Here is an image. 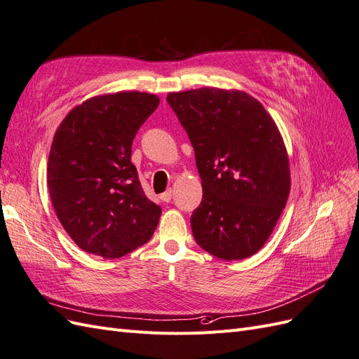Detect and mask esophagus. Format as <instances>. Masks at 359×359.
Returning a JSON list of instances; mask_svg holds the SVG:
<instances>
[{
	"instance_id": "obj_1",
	"label": "esophagus",
	"mask_w": 359,
	"mask_h": 359,
	"mask_svg": "<svg viewBox=\"0 0 359 359\" xmlns=\"http://www.w3.org/2000/svg\"><path fill=\"white\" fill-rule=\"evenodd\" d=\"M172 196H173V191H172V190H166L165 193H161V196H160V199H161L163 202H170Z\"/></svg>"
}]
</instances>
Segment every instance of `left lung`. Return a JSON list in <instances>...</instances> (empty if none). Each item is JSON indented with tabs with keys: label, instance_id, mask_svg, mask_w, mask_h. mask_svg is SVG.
Returning a JSON list of instances; mask_svg holds the SVG:
<instances>
[{
	"label": "left lung",
	"instance_id": "8db88e82",
	"mask_svg": "<svg viewBox=\"0 0 359 359\" xmlns=\"http://www.w3.org/2000/svg\"><path fill=\"white\" fill-rule=\"evenodd\" d=\"M186 128L203 196L191 215L196 243L212 256L240 260L273 233L290 191L283 136L264 104L240 90L203 86L169 93Z\"/></svg>",
	"mask_w": 359,
	"mask_h": 359
}]
</instances>
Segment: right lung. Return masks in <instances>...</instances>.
<instances>
[{
	"instance_id": "add662e5",
	"label": "right lung",
	"mask_w": 359,
	"mask_h": 359,
	"mask_svg": "<svg viewBox=\"0 0 359 359\" xmlns=\"http://www.w3.org/2000/svg\"><path fill=\"white\" fill-rule=\"evenodd\" d=\"M158 95L118 91L86 99L62 119L49 151L46 181L64 231L86 253L121 257L153 236L161 208L130 161L132 142Z\"/></svg>"
}]
</instances>
